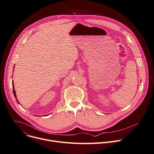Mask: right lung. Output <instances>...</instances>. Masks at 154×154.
I'll list each match as a JSON object with an SVG mask.
<instances>
[{
  "label": "right lung",
  "instance_id": "right-lung-1",
  "mask_svg": "<svg viewBox=\"0 0 154 154\" xmlns=\"http://www.w3.org/2000/svg\"><path fill=\"white\" fill-rule=\"evenodd\" d=\"M13 93H14V96H15V97H16V99H17V95H16V93H15V90H14V85H13ZM17 101H18V100L17 99ZM19 103V102H18Z\"/></svg>",
  "mask_w": 154,
  "mask_h": 154
}]
</instances>
